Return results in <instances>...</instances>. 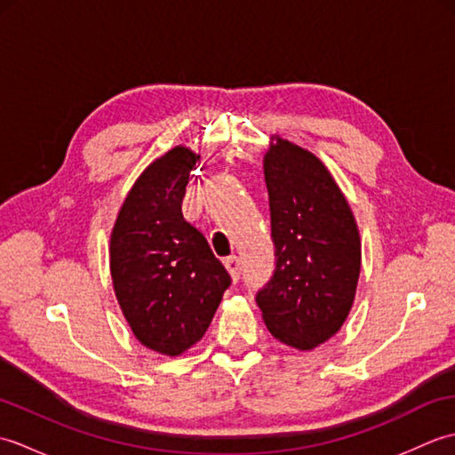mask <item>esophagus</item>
<instances>
[{"mask_svg": "<svg viewBox=\"0 0 455 455\" xmlns=\"http://www.w3.org/2000/svg\"><path fill=\"white\" fill-rule=\"evenodd\" d=\"M225 266L228 269L230 277H233V282H238L240 274H243V259H240L238 256H230L225 259Z\"/></svg>", "mask_w": 455, "mask_h": 455, "instance_id": "obj_1", "label": "esophagus"}]
</instances>
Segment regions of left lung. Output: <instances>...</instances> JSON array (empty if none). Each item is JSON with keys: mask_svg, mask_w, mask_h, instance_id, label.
Masks as SVG:
<instances>
[{"mask_svg": "<svg viewBox=\"0 0 455 455\" xmlns=\"http://www.w3.org/2000/svg\"><path fill=\"white\" fill-rule=\"evenodd\" d=\"M264 176L275 272L256 303L279 342L315 350L352 311L362 269L360 230L342 189L311 150L274 134Z\"/></svg>", "mask_w": 455, "mask_h": 455, "instance_id": "8db88e82", "label": "left lung"}]
</instances>
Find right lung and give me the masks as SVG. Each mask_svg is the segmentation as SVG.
I'll use <instances>...</instances> for the list:
<instances>
[{
  "label": "right lung",
  "instance_id": "add662e5",
  "mask_svg": "<svg viewBox=\"0 0 455 455\" xmlns=\"http://www.w3.org/2000/svg\"><path fill=\"white\" fill-rule=\"evenodd\" d=\"M197 160L183 144L154 160L124 197L109 243L123 316L142 346L170 357L201 340L230 285L205 236L181 215Z\"/></svg>",
  "mask_w": 455,
  "mask_h": 455
}]
</instances>
